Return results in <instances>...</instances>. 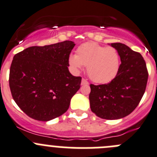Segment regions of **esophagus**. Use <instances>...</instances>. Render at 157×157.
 Returning a JSON list of instances; mask_svg holds the SVG:
<instances>
[{
	"instance_id": "34e87169",
	"label": "esophagus",
	"mask_w": 157,
	"mask_h": 157,
	"mask_svg": "<svg viewBox=\"0 0 157 157\" xmlns=\"http://www.w3.org/2000/svg\"><path fill=\"white\" fill-rule=\"evenodd\" d=\"M88 81H87V80H85V79H82L81 80V85H86V84H88Z\"/></svg>"
}]
</instances>
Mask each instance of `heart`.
<instances>
[{"instance_id":"1","label":"heart","mask_w":157,"mask_h":157,"mask_svg":"<svg viewBox=\"0 0 157 157\" xmlns=\"http://www.w3.org/2000/svg\"><path fill=\"white\" fill-rule=\"evenodd\" d=\"M70 67L76 71L87 66L89 77L95 83H106L117 76L120 68V56L114 47L96 42H86L77 49V55L69 58Z\"/></svg>"}]
</instances>
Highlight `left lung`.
<instances>
[{
    "mask_svg": "<svg viewBox=\"0 0 157 157\" xmlns=\"http://www.w3.org/2000/svg\"><path fill=\"white\" fill-rule=\"evenodd\" d=\"M118 50L121 64L116 77L106 84H90V109L99 118H124L138 106L146 90L148 71L144 59L120 42L111 44Z\"/></svg>",
    "mask_w": 157,
    "mask_h": 157,
    "instance_id": "1",
    "label": "left lung"
}]
</instances>
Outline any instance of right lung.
I'll return each mask as SVG.
<instances>
[{"mask_svg":"<svg viewBox=\"0 0 157 157\" xmlns=\"http://www.w3.org/2000/svg\"><path fill=\"white\" fill-rule=\"evenodd\" d=\"M74 45L72 41H64L31 46L14 55L10 89L15 103L28 116L47 121L68 110L81 83V77H74L68 70Z\"/></svg>","mask_w":157,"mask_h":157,"instance_id":"add662e5","label":"right lung"}]
</instances>
